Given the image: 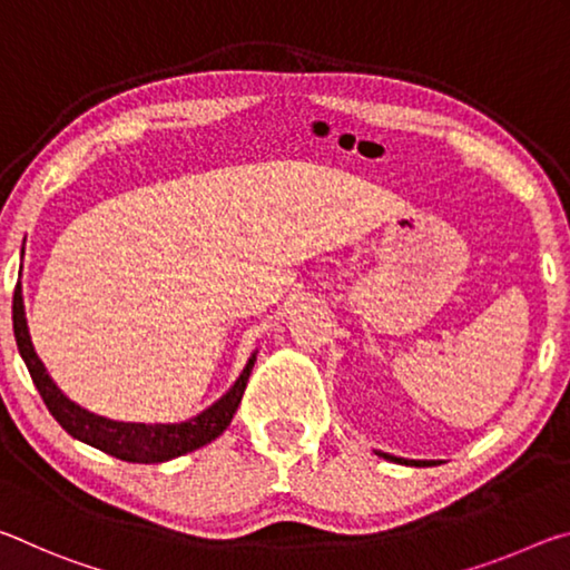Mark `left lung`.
<instances>
[{
    "label": "left lung",
    "mask_w": 570,
    "mask_h": 570,
    "mask_svg": "<svg viewBox=\"0 0 570 570\" xmlns=\"http://www.w3.org/2000/svg\"><path fill=\"white\" fill-rule=\"evenodd\" d=\"M373 452H376L379 456H384V460H389V462L406 464V468H432V464H436V460H406V456H394L389 452H379V450H373Z\"/></svg>",
    "instance_id": "obj_1"
}]
</instances>
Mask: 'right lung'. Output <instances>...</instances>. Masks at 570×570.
<instances>
[{"label": "right lung", "mask_w": 570, "mask_h": 570, "mask_svg": "<svg viewBox=\"0 0 570 570\" xmlns=\"http://www.w3.org/2000/svg\"><path fill=\"white\" fill-rule=\"evenodd\" d=\"M12 325H14L17 348H20L24 366L30 371V376L35 381L37 391H40L45 406L50 409V414L58 419V424L65 429V432H68L72 440L96 446V450L116 456V460L138 462V464L169 462V460H176V456L199 450V446L217 440L224 429L229 426L232 416H235L242 394H245L252 366H255L257 361V351H255L247 358L239 379L229 386L227 394H222L212 406L204 409V412H199L197 416L186 419V422H176V424L116 422V419L92 414L86 406L75 404V401L65 396L58 389V384H55L48 368H45V363L35 353L30 328H27V318H24V301H22L20 283H17L14 297H12Z\"/></svg>", "instance_id": "1"}]
</instances>
